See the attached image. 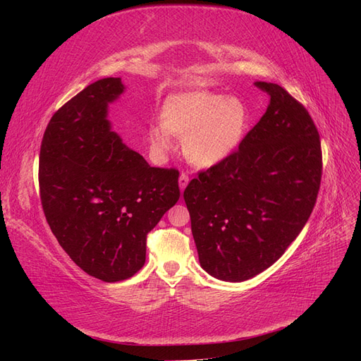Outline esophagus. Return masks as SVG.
Wrapping results in <instances>:
<instances>
[{
  "instance_id": "1",
  "label": "esophagus",
  "mask_w": 361,
  "mask_h": 361,
  "mask_svg": "<svg viewBox=\"0 0 361 361\" xmlns=\"http://www.w3.org/2000/svg\"><path fill=\"white\" fill-rule=\"evenodd\" d=\"M188 182H190L188 174L187 173H180V176H179V188H180V191H183L185 188H187Z\"/></svg>"
}]
</instances>
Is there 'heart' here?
Wrapping results in <instances>:
<instances>
[{
  "label": "heart",
  "mask_w": 361,
  "mask_h": 361,
  "mask_svg": "<svg viewBox=\"0 0 361 361\" xmlns=\"http://www.w3.org/2000/svg\"><path fill=\"white\" fill-rule=\"evenodd\" d=\"M161 125L149 130L150 143L166 152L173 147V136L183 138V154L199 167L221 162L238 149L247 133L250 113L239 97L212 92L178 93L161 106Z\"/></svg>",
  "instance_id": "b5f03b06"
}]
</instances>
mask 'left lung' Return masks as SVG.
I'll use <instances>...</instances> for the list:
<instances>
[{"mask_svg": "<svg viewBox=\"0 0 361 361\" xmlns=\"http://www.w3.org/2000/svg\"><path fill=\"white\" fill-rule=\"evenodd\" d=\"M226 159L199 171L183 191L200 265L224 281H244L281 257L313 211L322 178L319 133L283 87Z\"/></svg>", "mask_w": 361, "mask_h": 361, "instance_id": "left-lung-1", "label": "left lung"}]
</instances>
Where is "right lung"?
Returning <instances> with one entry per match:
<instances>
[{
	"label": "right lung",
	"instance_id": "add662e5",
	"mask_svg": "<svg viewBox=\"0 0 361 361\" xmlns=\"http://www.w3.org/2000/svg\"><path fill=\"white\" fill-rule=\"evenodd\" d=\"M122 78L87 85L54 113L42 138L43 214L61 248L87 274L114 283L146 262V241L179 200V171L150 167L111 130L108 104Z\"/></svg>",
	"mask_w": 361,
	"mask_h": 361
}]
</instances>
